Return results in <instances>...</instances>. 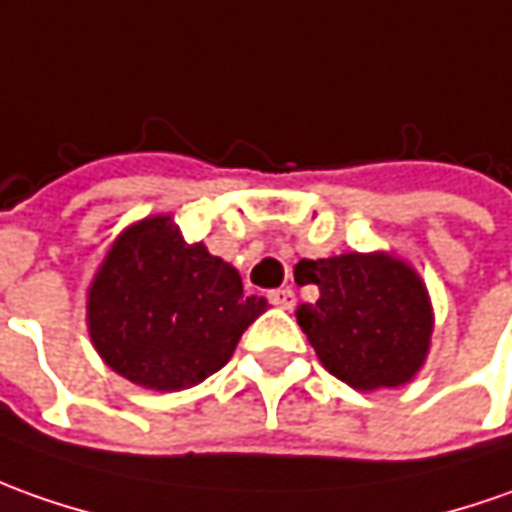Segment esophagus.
I'll return each mask as SVG.
<instances>
[{
	"instance_id": "34e87169",
	"label": "esophagus",
	"mask_w": 512,
	"mask_h": 512,
	"mask_svg": "<svg viewBox=\"0 0 512 512\" xmlns=\"http://www.w3.org/2000/svg\"><path fill=\"white\" fill-rule=\"evenodd\" d=\"M270 301L281 307V310H293L296 307V293L290 290V287H279V290H273L270 293Z\"/></svg>"
}]
</instances>
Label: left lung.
Returning a JSON list of instances; mask_svg holds the SVG:
<instances>
[{"instance_id":"left-lung-1","label":"left lung","mask_w":512,"mask_h":512,"mask_svg":"<svg viewBox=\"0 0 512 512\" xmlns=\"http://www.w3.org/2000/svg\"><path fill=\"white\" fill-rule=\"evenodd\" d=\"M318 301L298 307L329 375L358 392L394 389L420 372L431 344V301L423 279L389 253L307 259Z\"/></svg>"}]
</instances>
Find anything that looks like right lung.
<instances>
[{
  "label": "right lung",
  "mask_w": 512,
  "mask_h": 512,
  "mask_svg": "<svg viewBox=\"0 0 512 512\" xmlns=\"http://www.w3.org/2000/svg\"><path fill=\"white\" fill-rule=\"evenodd\" d=\"M267 310L245 296L236 267L188 245L168 214L120 233L89 284V338L135 386L180 392L219 372Z\"/></svg>",
  "instance_id": "obj_1"
}]
</instances>
